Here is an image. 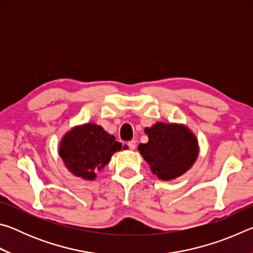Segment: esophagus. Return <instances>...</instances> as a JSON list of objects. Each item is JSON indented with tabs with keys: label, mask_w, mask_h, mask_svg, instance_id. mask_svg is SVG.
Here are the masks:
<instances>
[{
	"label": "esophagus",
	"mask_w": 253,
	"mask_h": 253,
	"mask_svg": "<svg viewBox=\"0 0 253 253\" xmlns=\"http://www.w3.org/2000/svg\"><path fill=\"white\" fill-rule=\"evenodd\" d=\"M127 145L130 149H135L136 148V140H130V142H128Z\"/></svg>",
	"instance_id": "obj_1"
}]
</instances>
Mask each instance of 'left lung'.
<instances>
[{
  "instance_id": "left-lung-1",
  "label": "left lung",
  "mask_w": 253,
  "mask_h": 253,
  "mask_svg": "<svg viewBox=\"0 0 253 253\" xmlns=\"http://www.w3.org/2000/svg\"><path fill=\"white\" fill-rule=\"evenodd\" d=\"M148 143L138 145V151L162 181H172L190 169L199 156L198 138L183 124L157 122L145 128Z\"/></svg>"
}]
</instances>
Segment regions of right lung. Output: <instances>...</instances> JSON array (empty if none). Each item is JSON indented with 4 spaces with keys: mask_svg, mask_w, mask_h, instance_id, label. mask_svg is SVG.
Here are the masks:
<instances>
[{
    "mask_svg": "<svg viewBox=\"0 0 253 253\" xmlns=\"http://www.w3.org/2000/svg\"><path fill=\"white\" fill-rule=\"evenodd\" d=\"M127 147L96 124L75 126L66 132L59 146V155L68 170L77 177L93 181L115 153Z\"/></svg>",
    "mask_w": 253,
    "mask_h": 253,
    "instance_id": "add662e5",
    "label": "right lung"
}]
</instances>
